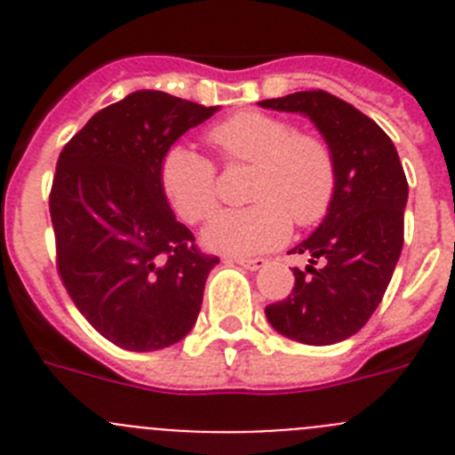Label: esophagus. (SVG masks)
Returning a JSON list of instances; mask_svg holds the SVG:
<instances>
[{"instance_id":"1","label":"esophagus","mask_w":455,"mask_h":455,"mask_svg":"<svg viewBox=\"0 0 455 455\" xmlns=\"http://www.w3.org/2000/svg\"><path fill=\"white\" fill-rule=\"evenodd\" d=\"M235 262L239 267L248 268V271H257V268H262L267 264V259L264 257H235Z\"/></svg>"}]
</instances>
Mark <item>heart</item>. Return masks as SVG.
<instances>
[{"instance_id":"b5f03b06","label":"heart","mask_w":455,"mask_h":455,"mask_svg":"<svg viewBox=\"0 0 455 455\" xmlns=\"http://www.w3.org/2000/svg\"><path fill=\"white\" fill-rule=\"evenodd\" d=\"M228 164H251L255 175L246 209H225L203 232L209 251L255 255L280 246L296 225H315L331 209L337 164L331 146L296 132L289 120L264 111H241L207 132ZM159 184L175 214L200 223L219 204L216 168L187 146H172L159 166Z\"/></svg>"}]
</instances>
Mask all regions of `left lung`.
Wrapping results in <instances>:
<instances>
[{
  "label": "left lung",
  "instance_id": "8db88e82",
  "mask_svg": "<svg viewBox=\"0 0 455 455\" xmlns=\"http://www.w3.org/2000/svg\"><path fill=\"white\" fill-rule=\"evenodd\" d=\"M264 108L307 116L331 146L337 188L323 223L291 252L309 264L293 268L284 300L268 305L280 335L309 347L348 339L376 312L401 248L408 180L392 139L369 116L328 91L264 100Z\"/></svg>",
  "mask_w": 455,
  "mask_h": 455
}]
</instances>
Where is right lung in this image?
Instances as JSON below:
<instances>
[{
    "instance_id": "1",
    "label": "right lung",
    "mask_w": 455,
    "mask_h": 455,
    "mask_svg": "<svg viewBox=\"0 0 455 455\" xmlns=\"http://www.w3.org/2000/svg\"><path fill=\"white\" fill-rule=\"evenodd\" d=\"M219 107L136 91L92 116L56 162L50 216L72 303L116 347L156 351L191 331L219 257L168 207L159 166Z\"/></svg>"
}]
</instances>
